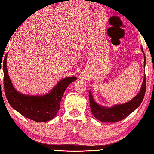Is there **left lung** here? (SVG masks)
<instances>
[{"instance_id":"8db88e82","label":"left lung","mask_w":154,"mask_h":154,"mask_svg":"<svg viewBox=\"0 0 154 154\" xmlns=\"http://www.w3.org/2000/svg\"><path fill=\"white\" fill-rule=\"evenodd\" d=\"M142 51L144 54V51L143 50L142 47H141ZM143 66L145 67L146 65V56L143 55ZM146 75L144 73L143 81L142 84L141 89L140 90L138 94L130 100L128 102L124 104H115L111 107H106L102 105H100L97 103L91 93V91H89V97L90 101V107L91 112H92L94 116L97 119L103 122H116L123 120L127 117L129 114L134 112L137 108L141 104L143 97L146 93Z\"/></svg>"}]
</instances>
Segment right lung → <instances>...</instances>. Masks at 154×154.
Segmentation results:
<instances>
[{"instance_id":"right-lung-1","label":"right lung","mask_w":154,"mask_h":154,"mask_svg":"<svg viewBox=\"0 0 154 154\" xmlns=\"http://www.w3.org/2000/svg\"><path fill=\"white\" fill-rule=\"evenodd\" d=\"M7 54L2 62V69L5 92L11 106L22 116L35 122H47L54 119L60 109L61 100L65 89L77 77H65L60 80L50 92L44 95H27L18 92L13 86L6 66Z\"/></svg>"}]
</instances>
